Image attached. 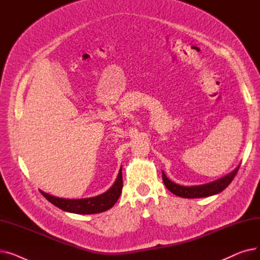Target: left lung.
<instances>
[{
	"label": "left lung",
	"mask_w": 260,
	"mask_h": 260,
	"mask_svg": "<svg viewBox=\"0 0 260 260\" xmlns=\"http://www.w3.org/2000/svg\"><path fill=\"white\" fill-rule=\"evenodd\" d=\"M238 166L233 172L230 173L229 175L222 177V178L218 179L216 181H213L211 183H207L203 185H196V186H183L177 183H174L171 181L168 177L166 176L165 172H162V179L165 182V185L168 187L169 190L177 196L182 198H201V197H208L215 194H218L222 192V190L232 182L236 176L238 170Z\"/></svg>",
	"instance_id": "left-lung-1"
}]
</instances>
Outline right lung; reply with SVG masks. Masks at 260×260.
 <instances>
[{
	"instance_id": "add662e5",
	"label": "right lung",
	"mask_w": 260,
	"mask_h": 260,
	"mask_svg": "<svg viewBox=\"0 0 260 260\" xmlns=\"http://www.w3.org/2000/svg\"><path fill=\"white\" fill-rule=\"evenodd\" d=\"M123 186V180H122V169H120L119 174L115 183L113 186L106 190L105 193L90 198H84V199H64L54 197L49 194H46L41 190L42 195L50 202L53 206L58 207L59 209L75 213V214H97L102 213L104 211H107L114 207V204L119 199Z\"/></svg>"
}]
</instances>
